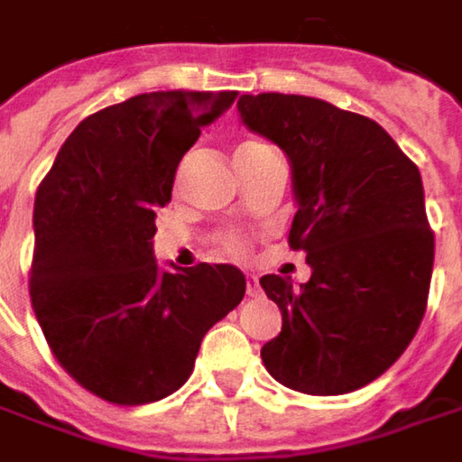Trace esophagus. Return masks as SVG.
Returning a JSON list of instances; mask_svg holds the SVG:
<instances>
[{
	"instance_id": "esophagus-1",
	"label": "esophagus",
	"mask_w": 462,
	"mask_h": 462,
	"mask_svg": "<svg viewBox=\"0 0 462 462\" xmlns=\"http://www.w3.org/2000/svg\"><path fill=\"white\" fill-rule=\"evenodd\" d=\"M245 292H248L251 298H256V295H261V285H258L256 277H248V280H245Z\"/></svg>"
}]
</instances>
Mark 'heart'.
Segmentation results:
<instances>
[{
  "mask_svg": "<svg viewBox=\"0 0 462 462\" xmlns=\"http://www.w3.org/2000/svg\"><path fill=\"white\" fill-rule=\"evenodd\" d=\"M261 149H269V146H263V143H254V141H248V143H243L237 153H235V159L237 156H248V153H256ZM214 251L217 254H222V256H230V258H243L248 251H251V240L243 235V232L237 230H227V232H219L217 237H214Z\"/></svg>",
  "mask_w": 462,
  "mask_h": 462,
  "instance_id": "heart-1",
  "label": "heart"
}]
</instances>
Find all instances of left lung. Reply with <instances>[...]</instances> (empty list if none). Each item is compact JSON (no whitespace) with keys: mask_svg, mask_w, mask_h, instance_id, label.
Returning <instances> with one entry per match:
<instances>
[{"mask_svg":"<svg viewBox=\"0 0 462 462\" xmlns=\"http://www.w3.org/2000/svg\"><path fill=\"white\" fill-rule=\"evenodd\" d=\"M243 123L292 167L290 248L311 280L261 277L282 332L261 347L266 371L303 394H345L382 376L419 332L434 266L419 167L387 130L329 101L243 96Z\"/></svg>","mask_w":462,"mask_h":462,"instance_id":"left-lung-1","label":"left lung"}]
</instances>
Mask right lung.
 <instances>
[{"instance_id":"right-lung-1","label":"right lung","mask_w":462,"mask_h":462,"mask_svg":"<svg viewBox=\"0 0 462 462\" xmlns=\"http://www.w3.org/2000/svg\"><path fill=\"white\" fill-rule=\"evenodd\" d=\"M237 91H153L78 125L33 206L31 306L51 356L96 397L146 405L193 374L204 335L245 295L230 263L156 266V211L180 159Z\"/></svg>"}]
</instances>
